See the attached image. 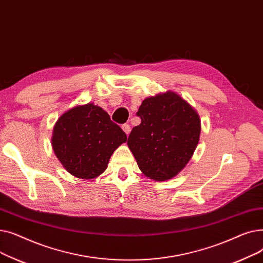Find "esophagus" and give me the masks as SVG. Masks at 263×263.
Wrapping results in <instances>:
<instances>
[{"label":"esophagus","instance_id":"esophagus-1","mask_svg":"<svg viewBox=\"0 0 263 263\" xmlns=\"http://www.w3.org/2000/svg\"><path fill=\"white\" fill-rule=\"evenodd\" d=\"M121 128H122V130L124 131V133H126L127 135H129V133H130V131H131V127L129 126V124L124 123V124H122Z\"/></svg>","mask_w":263,"mask_h":263}]
</instances>
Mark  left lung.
Listing matches in <instances>:
<instances>
[{
	"label": "left lung",
	"mask_w": 263,
	"mask_h": 263,
	"mask_svg": "<svg viewBox=\"0 0 263 263\" xmlns=\"http://www.w3.org/2000/svg\"><path fill=\"white\" fill-rule=\"evenodd\" d=\"M136 115L128 146L142 173L165 181L180 173L191 160L200 135L196 110L174 91L146 98Z\"/></svg>",
	"instance_id": "1"
}]
</instances>
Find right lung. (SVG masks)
I'll use <instances>...</instances> for the list:
<instances>
[{
	"mask_svg": "<svg viewBox=\"0 0 263 263\" xmlns=\"http://www.w3.org/2000/svg\"><path fill=\"white\" fill-rule=\"evenodd\" d=\"M127 135L93 103L64 113L53 129L52 147L65 170L81 179H93L107 167L110 156Z\"/></svg>",
	"mask_w": 263,
	"mask_h": 263,
	"instance_id": "1",
	"label": "right lung"
}]
</instances>
